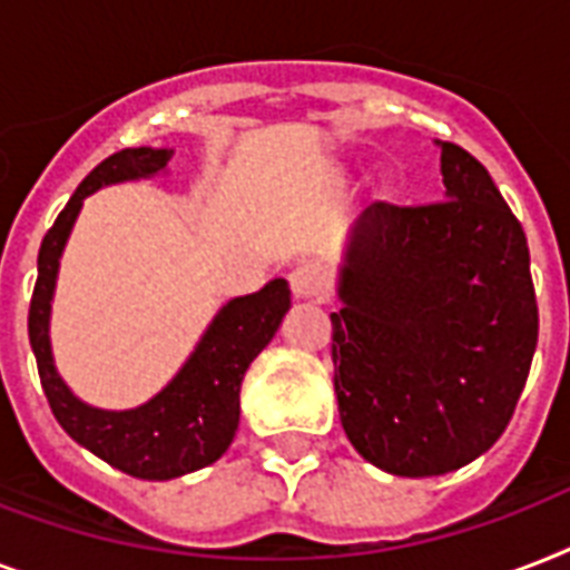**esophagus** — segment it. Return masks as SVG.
Instances as JSON below:
<instances>
[{
    "instance_id": "obj_1",
    "label": "esophagus",
    "mask_w": 570,
    "mask_h": 570,
    "mask_svg": "<svg viewBox=\"0 0 570 570\" xmlns=\"http://www.w3.org/2000/svg\"><path fill=\"white\" fill-rule=\"evenodd\" d=\"M289 286L298 298H325L331 289L328 268L320 263H298L289 272Z\"/></svg>"
}]
</instances>
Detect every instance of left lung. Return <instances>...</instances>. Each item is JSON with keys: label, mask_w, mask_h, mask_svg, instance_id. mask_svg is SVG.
Instances as JSON below:
<instances>
[{"label": "left lung", "mask_w": 570, "mask_h": 570, "mask_svg": "<svg viewBox=\"0 0 570 570\" xmlns=\"http://www.w3.org/2000/svg\"><path fill=\"white\" fill-rule=\"evenodd\" d=\"M438 145L446 200L366 206L331 313L346 438L370 464L414 479L494 446L539 343L521 222L485 165Z\"/></svg>", "instance_id": "obj_1"}]
</instances>
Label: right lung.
<instances>
[{
  "instance_id": "1",
  "label": "right lung",
  "mask_w": 570,
  "mask_h": 570,
  "mask_svg": "<svg viewBox=\"0 0 570 570\" xmlns=\"http://www.w3.org/2000/svg\"><path fill=\"white\" fill-rule=\"evenodd\" d=\"M174 150L127 147L94 168L58 213L38 250V284L29 304V343L52 414L76 443L136 479H177L213 464L239 429V387L250 361L275 337L289 311V284L268 281L259 293L233 298L215 313L191 357L150 402L132 411H100L70 393L52 364L49 307L56 293L58 259L82 200L111 183L141 180L165 171Z\"/></svg>"
}]
</instances>
